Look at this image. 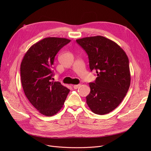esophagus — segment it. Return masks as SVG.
<instances>
[{"instance_id": "esophagus-1", "label": "esophagus", "mask_w": 151, "mask_h": 151, "mask_svg": "<svg viewBox=\"0 0 151 151\" xmlns=\"http://www.w3.org/2000/svg\"><path fill=\"white\" fill-rule=\"evenodd\" d=\"M80 86H81V84H76V85H73V88H74L75 89H76L79 88Z\"/></svg>"}]
</instances>
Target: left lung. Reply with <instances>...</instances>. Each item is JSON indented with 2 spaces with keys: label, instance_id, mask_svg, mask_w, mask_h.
Masks as SVG:
<instances>
[{
  "label": "left lung",
  "instance_id": "obj_1",
  "mask_svg": "<svg viewBox=\"0 0 151 151\" xmlns=\"http://www.w3.org/2000/svg\"><path fill=\"white\" fill-rule=\"evenodd\" d=\"M88 55L89 67L97 77L90 83L86 103L93 113L104 115L119 105L130 85L129 58L114 42L103 36L76 40Z\"/></svg>",
  "mask_w": 151,
  "mask_h": 151
}]
</instances>
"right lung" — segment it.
<instances>
[{
	"label": "right lung",
	"instance_id": "1",
	"mask_svg": "<svg viewBox=\"0 0 151 151\" xmlns=\"http://www.w3.org/2000/svg\"><path fill=\"white\" fill-rule=\"evenodd\" d=\"M70 42L64 38H45L30 47L21 63V80L26 96L46 116L59 111L70 92L60 82L52 81L55 55Z\"/></svg>",
	"mask_w": 151,
	"mask_h": 151
}]
</instances>
